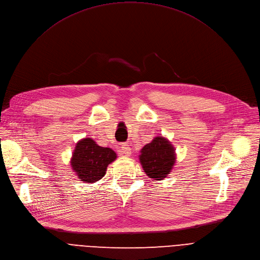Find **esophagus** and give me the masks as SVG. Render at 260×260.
<instances>
[{
  "mask_svg": "<svg viewBox=\"0 0 260 260\" xmlns=\"http://www.w3.org/2000/svg\"><path fill=\"white\" fill-rule=\"evenodd\" d=\"M119 152L123 155H130L131 154V148L128 144H122L119 148Z\"/></svg>",
  "mask_w": 260,
  "mask_h": 260,
  "instance_id": "obj_1",
  "label": "esophagus"
}]
</instances>
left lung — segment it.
Instances as JSON below:
<instances>
[{"instance_id":"obj_1","label":"left lung","mask_w":260,"mask_h":260,"mask_svg":"<svg viewBox=\"0 0 260 260\" xmlns=\"http://www.w3.org/2000/svg\"><path fill=\"white\" fill-rule=\"evenodd\" d=\"M141 152V164L147 176L154 180L166 178L176 162L174 147L164 138H155Z\"/></svg>"}]
</instances>
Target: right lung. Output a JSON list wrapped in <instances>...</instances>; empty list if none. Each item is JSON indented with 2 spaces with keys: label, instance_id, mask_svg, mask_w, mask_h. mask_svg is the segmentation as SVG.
I'll list each match as a JSON object with an SVG mask.
<instances>
[{
  "label": "right lung",
  "instance_id": "1",
  "mask_svg": "<svg viewBox=\"0 0 260 260\" xmlns=\"http://www.w3.org/2000/svg\"><path fill=\"white\" fill-rule=\"evenodd\" d=\"M115 158L112 149L98 146L92 139H83L77 143L71 163L80 181L94 183L105 176L108 165Z\"/></svg>",
  "mask_w": 260,
  "mask_h": 260
}]
</instances>
